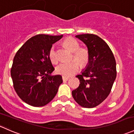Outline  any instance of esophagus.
I'll return each instance as SVG.
<instances>
[{
  "label": "esophagus",
  "mask_w": 134,
  "mask_h": 134,
  "mask_svg": "<svg viewBox=\"0 0 134 134\" xmlns=\"http://www.w3.org/2000/svg\"><path fill=\"white\" fill-rule=\"evenodd\" d=\"M69 78V77L64 76H62V79H63V81H67V80H68Z\"/></svg>",
  "instance_id": "34e87169"
}]
</instances>
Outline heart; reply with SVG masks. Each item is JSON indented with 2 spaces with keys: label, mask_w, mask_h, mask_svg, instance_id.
Instances as JSON below:
<instances>
[{
  "label": "heart",
  "mask_w": 134,
  "mask_h": 134,
  "mask_svg": "<svg viewBox=\"0 0 134 134\" xmlns=\"http://www.w3.org/2000/svg\"><path fill=\"white\" fill-rule=\"evenodd\" d=\"M63 44L67 49L73 52V58L76 60H72L69 63H59L56 67V71L59 75L64 76H70L78 71L80 64L83 66L88 63L90 54L87 49L85 48H79L80 44L78 42L72 37L65 39L63 42ZM48 56L52 63H57L58 58L56 54V48L54 45L50 48Z\"/></svg>",
  "instance_id": "obj_1"
}]
</instances>
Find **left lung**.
Listing matches in <instances>:
<instances>
[{"mask_svg":"<svg viewBox=\"0 0 134 134\" xmlns=\"http://www.w3.org/2000/svg\"><path fill=\"white\" fill-rule=\"evenodd\" d=\"M76 37L86 45L90 58L81 75L76 76L80 83L72 91V95L80 106L92 108L110 93L117 76L115 59L107 43L98 36L86 34Z\"/></svg>","mask_w":134,"mask_h":134,"instance_id":"obj_1","label":"left lung"}]
</instances>
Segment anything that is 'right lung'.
<instances>
[{
	"instance_id": "right-lung-1",
	"label": "right lung",
	"mask_w": 134,
	"mask_h": 134,
	"mask_svg": "<svg viewBox=\"0 0 134 134\" xmlns=\"http://www.w3.org/2000/svg\"><path fill=\"white\" fill-rule=\"evenodd\" d=\"M62 37L36 35L26 41L13 58V87L20 98L30 106L41 107L49 103L63 82L61 75H51L54 68L48 56L52 44Z\"/></svg>"
}]
</instances>
